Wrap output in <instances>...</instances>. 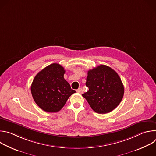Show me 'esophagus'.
Wrapping results in <instances>:
<instances>
[{
	"label": "esophagus",
	"mask_w": 156,
	"mask_h": 156,
	"mask_svg": "<svg viewBox=\"0 0 156 156\" xmlns=\"http://www.w3.org/2000/svg\"><path fill=\"white\" fill-rule=\"evenodd\" d=\"M76 92L77 93H80V94H82L83 93V90H82V89L81 88H78V90H76Z\"/></svg>",
	"instance_id": "obj_1"
}]
</instances>
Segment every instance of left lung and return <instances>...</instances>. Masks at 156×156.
I'll list each match as a JSON object with an SVG mask.
<instances>
[{
	"label": "left lung",
	"mask_w": 156,
	"mask_h": 156,
	"mask_svg": "<svg viewBox=\"0 0 156 156\" xmlns=\"http://www.w3.org/2000/svg\"><path fill=\"white\" fill-rule=\"evenodd\" d=\"M86 86L89 91L82 94L98 114H107L115 109L122 101L124 86L117 73L105 65L87 72Z\"/></svg>",
	"instance_id": "8db88e82"
}]
</instances>
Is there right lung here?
I'll return each mask as SVG.
<instances>
[{"instance_id": "1", "label": "right lung", "mask_w": 156, "mask_h": 156, "mask_svg": "<svg viewBox=\"0 0 156 156\" xmlns=\"http://www.w3.org/2000/svg\"><path fill=\"white\" fill-rule=\"evenodd\" d=\"M65 70L58 63H52L40 71L31 86L34 101L43 110L57 112L75 91L63 77Z\"/></svg>"}]
</instances>
